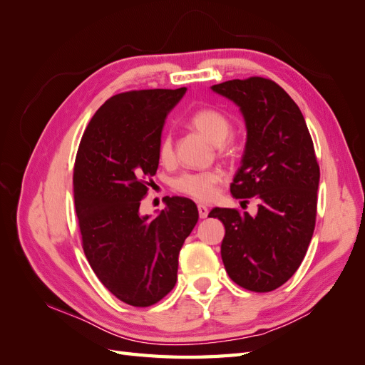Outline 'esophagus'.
Segmentation results:
<instances>
[{"label":"esophagus","mask_w":365,"mask_h":365,"mask_svg":"<svg viewBox=\"0 0 365 365\" xmlns=\"http://www.w3.org/2000/svg\"><path fill=\"white\" fill-rule=\"evenodd\" d=\"M197 213H200L201 219H205L208 216V208L205 205L200 204V205H197Z\"/></svg>","instance_id":"1"}]
</instances>
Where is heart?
Wrapping results in <instances>:
<instances>
[{
  "label": "heart",
  "instance_id": "heart-1",
  "mask_svg": "<svg viewBox=\"0 0 365 365\" xmlns=\"http://www.w3.org/2000/svg\"><path fill=\"white\" fill-rule=\"evenodd\" d=\"M189 126L200 132L213 145H217L220 153L228 155L230 148L225 145V140L233 132V123L227 114L215 108H202L189 118ZM175 155L173 138L165 134L158 145V158L163 163H169ZM220 181V175L215 170L200 172V173H182L173 180V189L185 196H190L196 201L212 200L216 192V185Z\"/></svg>",
  "mask_w": 365,
  "mask_h": 365
}]
</instances>
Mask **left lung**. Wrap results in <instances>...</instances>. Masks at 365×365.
I'll return each instance as SVG.
<instances>
[{
    "instance_id": "8db88e82",
    "label": "left lung",
    "mask_w": 365,
    "mask_h": 365,
    "mask_svg": "<svg viewBox=\"0 0 365 365\" xmlns=\"http://www.w3.org/2000/svg\"><path fill=\"white\" fill-rule=\"evenodd\" d=\"M212 90L233 101L245 118L247 145L230 185L236 200L256 196V216L213 208L225 227L220 256L230 279L254 292H269L300 267L314 235L319 165L300 108L264 77L233 79ZM248 202V201H244Z\"/></svg>"
}]
</instances>
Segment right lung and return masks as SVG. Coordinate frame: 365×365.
<instances>
[{"instance_id": "right-lung-1", "label": "right lung", "mask_w": 365, "mask_h": 365, "mask_svg": "<svg viewBox=\"0 0 365 365\" xmlns=\"http://www.w3.org/2000/svg\"><path fill=\"white\" fill-rule=\"evenodd\" d=\"M184 94L185 88L113 96L77 149L73 187L83 252L105 288L135 307L155 304L173 289L180 250L200 217L182 196L165 197L153 219L138 212L158 169L164 120Z\"/></svg>"}]
</instances>
